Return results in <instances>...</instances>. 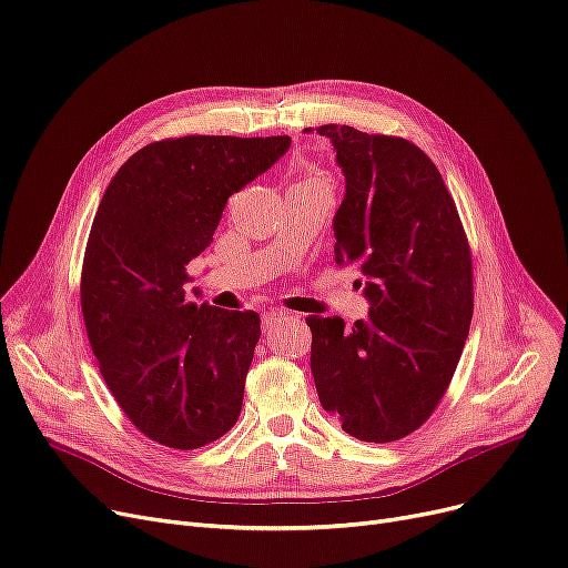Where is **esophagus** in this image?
<instances>
[{"label":"esophagus","mask_w":568,"mask_h":568,"mask_svg":"<svg viewBox=\"0 0 568 568\" xmlns=\"http://www.w3.org/2000/svg\"><path fill=\"white\" fill-rule=\"evenodd\" d=\"M287 317V313L285 311H266L264 313V317H262V327H264V332H268L271 327H276L281 320H285Z\"/></svg>","instance_id":"1"}]
</instances>
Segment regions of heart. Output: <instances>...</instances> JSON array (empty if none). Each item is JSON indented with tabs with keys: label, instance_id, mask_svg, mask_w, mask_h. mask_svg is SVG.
<instances>
[{
	"label": "heart",
	"instance_id": "1",
	"mask_svg": "<svg viewBox=\"0 0 568 568\" xmlns=\"http://www.w3.org/2000/svg\"><path fill=\"white\" fill-rule=\"evenodd\" d=\"M306 181H317V179H306Z\"/></svg>",
	"mask_w": 568,
	"mask_h": 568
}]
</instances>
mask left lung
<instances>
[{"mask_svg": "<svg viewBox=\"0 0 568 568\" xmlns=\"http://www.w3.org/2000/svg\"><path fill=\"white\" fill-rule=\"evenodd\" d=\"M311 132V130H306ZM345 176L334 260L368 278V317L311 315V372L341 429L392 443L420 429L455 376L474 317L471 248L450 190L402 136L323 125Z\"/></svg>", "mask_w": 568, "mask_h": 568, "instance_id": "left-lung-1", "label": "left lung"}]
</instances>
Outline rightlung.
<instances>
[{
    "instance_id": "add662e5",
    "label": "right lung",
    "mask_w": 568,
    "mask_h": 568,
    "mask_svg": "<svg viewBox=\"0 0 568 568\" xmlns=\"http://www.w3.org/2000/svg\"><path fill=\"white\" fill-rule=\"evenodd\" d=\"M287 148L285 134L153 141L94 213L81 271L88 341L120 410L160 446L202 448L239 420L260 315L187 302L185 266L230 196Z\"/></svg>"
}]
</instances>
